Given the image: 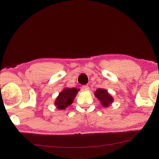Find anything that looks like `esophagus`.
Instances as JSON below:
<instances>
[{
  "mask_svg": "<svg viewBox=\"0 0 159 159\" xmlns=\"http://www.w3.org/2000/svg\"><path fill=\"white\" fill-rule=\"evenodd\" d=\"M81 89L83 91H87L89 89V87L88 85H83L81 87Z\"/></svg>",
  "mask_w": 159,
  "mask_h": 159,
  "instance_id": "1",
  "label": "esophagus"
}]
</instances>
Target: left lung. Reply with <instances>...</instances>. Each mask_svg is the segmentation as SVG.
Masks as SVG:
<instances>
[{"label":"left lung","instance_id":"8db88e82","mask_svg":"<svg viewBox=\"0 0 159 159\" xmlns=\"http://www.w3.org/2000/svg\"><path fill=\"white\" fill-rule=\"evenodd\" d=\"M94 95L100 100V104L104 107H109L113 102V98L105 89H98Z\"/></svg>","mask_w":159,"mask_h":159}]
</instances>
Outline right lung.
Segmentation results:
<instances>
[{
	"label": "right lung",
	"mask_w": 159,
	"mask_h": 159,
	"mask_svg": "<svg viewBox=\"0 0 159 159\" xmlns=\"http://www.w3.org/2000/svg\"><path fill=\"white\" fill-rule=\"evenodd\" d=\"M79 89L75 87L73 88H64L59 93L55 101V106L59 110H64L73 103L74 99L75 98Z\"/></svg>",
	"instance_id": "obj_1"
}]
</instances>
